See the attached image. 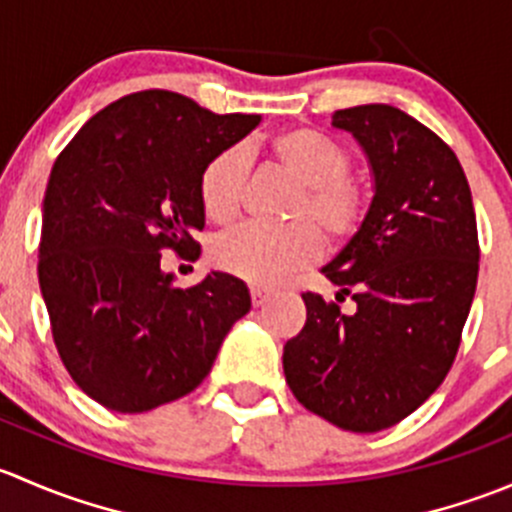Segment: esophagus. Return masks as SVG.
I'll list each match as a JSON object with an SVG mask.
<instances>
[{"mask_svg": "<svg viewBox=\"0 0 512 512\" xmlns=\"http://www.w3.org/2000/svg\"><path fill=\"white\" fill-rule=\"evenodd\" d=\"M250 297H252V304H255V307H262V304H265V302H270L272 289H267V287H250Z\"/></svg>", "mask_w": 512, "mask_h": 512, "instance_id": "esophagus-1", "label": "esophagus"}]
</instances>
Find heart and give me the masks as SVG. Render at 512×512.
I'll list each match as a JSON object with an SVG mask.
<instances>
[{
    "label": "heart",
    "instance_id": "1",
    "mask_svg": "<svg viewBox=\"0 0 512 512\" xmlns=\"http://www.w3.org/2000/svg\"><path fill=\"white\" fill-rule=\"evenodd\" d=\"M270 158L299 185L285 227L242 225L218 237L210 250L218 270L250 285H280L294 272L312 265L319 255V235L329 245H342L366 218L369 198L359 180L349 175L352 156L339 141L317 128L299 126L277 133L267 143ZM245 148L230 146L203 165L198 198L205 218L227 225L237 218L245 195Z\"/></svg>",
    "mask_w": 512,
    "mask_h": 512
}]
</instances>
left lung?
<instances>
[{"label":"left lung","instance_id":"left-lung-1","mask_svg":"<svg viewBox=\"0 0 512 512\" xmlns=\"http://www.w3.org/2000/svg\"><path fill=\"white\" fill-rule=\"evenodd\" d=\"M374 173L369 213L324 267L356 312L304 292L307 322L285 344V379L299 404L334 426H396L443 384L478 282V227L456 153L386 103L342 108Z\"/></svg>","mask_w":512,"mask_h":512}]
</instances>
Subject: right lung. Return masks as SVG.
I'll return each mask as SVG.
<instances>
[{
	"mask_svg": "<svg viewBox=\"0 0 512 512\" xmlns=\"http://www.w3.org/2000/svg\"><path fill=\"white\" fill-rule=\"evenodd\" d=\"M257 123L173 91H138L101 108L54 160L41 208V297L66 371L106 409L143 414L190 394L250 312L242 280L210 272L173 287L160 255L198 260L200 170Z\"/></svg>",
	"mask_w": 512,
	"mask_h": 512,
	"instance_id": "right-lung-1",
	"label": "right lung"
}]
</instances>
